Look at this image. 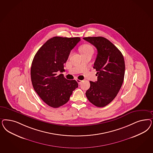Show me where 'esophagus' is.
I'll return each mask as SVG.
<instances>
[{"label":"esophagus","mask_w":153,"mask_h":153,"mask_svg":"<svg viewBox=\"0 0 153 153\" xmlns=\"http://www.w3.org/2000/svg\"><path fill=\"white\" fill-rule=\"evenodd\" d=\"M76 82L78 83V84H81V83L82 82V80H79V79H76Z\"/></svg>","instance_id":"esophagus-1"}]
</instances>
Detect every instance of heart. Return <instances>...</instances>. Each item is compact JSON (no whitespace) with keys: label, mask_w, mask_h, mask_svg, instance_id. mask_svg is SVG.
I'll use <instances>...</instances> for the list:
<instances>
[{"label":"heart","mask_w":153,"mask_h":153,"mask_svg":"<svg viewBox=\"0 0 153 153\" xmlns=\"http://www.w3.org/2000/svg\"><path fill=\"white\" fill-rule=\"evenodd\" d=\"M90 51H94L93 48L89 45H83L82 46L80 47V51L81 52L82 54L83 53H87Z\"/></svg>","instance_id":"b5f03b06"}]
</instances>
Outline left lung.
I'll return each mask as SVG.
<instances>
[{
    "instance_id": "8db88e82",
    "label": "left lung",
    "mask_w": 153,
    "mask_h": 153,
    "mask_svg": "<svg viewBox=\"0 0 153 153\" xmlns=\"http://www.w3.org/2000/svg\"><path fill=\"white\" fill-rule=\"evenodd\" d=\"M83 39L97 50L94 63L97 81H90L85 95L90 102L102 108L110 104L117 96L123 82L125 63L121 52L108 39L102 36L85 37Z\"/></svg>"
}]
</instances>
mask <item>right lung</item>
<instances>
[{
	"label": "right lung",
	"mask_w": 153,
	"mask_h": 153,
	"mask_svg": "<svg viewBox=\"0 0 153 153\" xmlns=\"http://www.w3.org/2000/svg\"><path fill=\"white\" fill-rule=\"evenodd\" d=\"M80 40L79 37L54 36L48 40L35 55L31 79L35 92L49 106L56 108L66 104L78 88L75 80H68L60 73L70 53Z\"/></svg>",
	"instance_id": "add662e5"
}]
</instances>
